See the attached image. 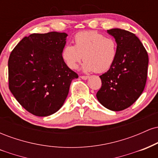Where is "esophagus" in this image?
I'll list each match as a JSON object with an SVG mask.
<instances>
[{
	"label": "esophagus",
	"mask_w": 158,
	"mask_h": 158,
	"mask_svg": "<svg viewBox=\"0 0 158 158\" xmlns=\"http://www.w3.org/2000/svg\"><path fill=\"white\" fill-rule=\"evenodd\" d=\"M80 78L81 79H84V80H86V79H88V78H89V77H88V76H81Z\"/></svg>",
	"instance_id": "esophagus-1"
}]
</instances>
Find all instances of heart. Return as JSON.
<instances>
[{
  "label": "heart",
  "mask_w": 158,
  "mask_h": 158,
  "mask_svg": "<svg viewBox=\"0 0 158 158\" xmlns=\"http://www.w3.org/2000/svg\"><path fill=\"white\" fill-rule=\"evenodd\" d=\"M75 45L67 44L61 56L70 69H77L84 57L82 70L103 73L113 66L117 56V44L113 38L95 31L81 32L74 36Z\"/></svg>",
  "instance_id": "heart-1"
}]
</instances>
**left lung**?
<instances>
[{
  "label": "left lung",
  "instance_id": "left-lung-1",
  "mask_svg": "<svg viewBox=\"0 0 158 158\" xmlns=\"http://www.w3.org/2000/svg\"><path fill=\"white\" fill-rule=\"evenodd\" d=\"M108 33L115 39L117 56L113 66L99 76L102 87L97 97L106 108L119 111L131 106L142 94L147 79L148 56L132 32L116 28Z\"/></svg>",
  "mask_w": 158,
  "mask_h": 158
}]
</instances>
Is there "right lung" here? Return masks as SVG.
Returning <instances> with one entry per match:
<instances>
[{"instance_id": "add662e5", "label": "right lung", "mask_w": 158, "mask_h": 158, "mask_svg": "<svg viewBox=\"0 0 158 158\" xmlns=\"http://www.w3.org/2000/svg\"><path fill=\"white\" fill-rule=\"evenodd\" d=\"M67 35L57 32L32 33L11 52L9 88L33 115L47 117L58 111L68 97L71 81L78 78L61 56Z\"/></svg>"}]
</instances>
